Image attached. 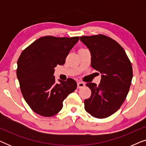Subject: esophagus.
<instances>
[{
    "mask_svg": "<svg viewBox=\"0 0 146 146\" xmlns=\"http://www.w3.org/2000/svg\"><path fill=\"white\" fill-rule=\"evenodd\" d=\"M77 85H78V88H82L84 86L85 84L84 82H78L77 83Z\"/></svg>",
    "mask_w": 146,
    "mask_h": 146,
    "instance_id": "obj_1",
    "label": "esophagus"
}]
</instances>
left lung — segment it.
Segmentation results:
<instances>
[{"label": "left lung", "mask_w": 146, "mask_h": 146, "mask_svg": "<svg viewBox=\"0 0 146 146\" xmlns=\"http://www.w3.org/2000/svg\"><path fill=\"white\" fill-rule=\"evenodd\" d=\"M91 53V66L102 74L100 83H87L92 94L84 108L92 116L105 118L119 110L126 98L133 77L131 62L116 41L104 35L82 36Z\"/></svg>", "instance_id": "left-lung-1"}]
</instances>
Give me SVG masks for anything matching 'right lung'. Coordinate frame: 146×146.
Instances as JSON below:
<instances>
[{
  "label": "right lung",
  "mask_w": 146,
  "mask_h": 146,
  "mask_svg": "<svg viewBox=\"0 0 146 146\" xmlns=\"http://www.w3.org/2000/svg\"><path fill=\"white\" fill-rule=\"evenodd\" d=\"M79 36H46L22 52L17 62V76L25 101L38 114L52 117L62 108L63 101L76 89L74 80L68 78L57 84L54 68L64 65L66 58L78 42Z\"/></svg>",
  "instance_id": "right-lung-1"
}]
</instances>
